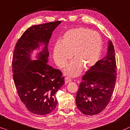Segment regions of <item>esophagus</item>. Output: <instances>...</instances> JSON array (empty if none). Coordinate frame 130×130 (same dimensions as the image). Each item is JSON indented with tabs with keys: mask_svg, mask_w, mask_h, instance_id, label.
<instances>
[{
	"mask_svg": "<svg viewBox=\"0 0 130 130\" xmlns=\"http://www.w3.org/2000/svg\"><path fill=\"white\" fill-rule=\"evenodd\" d=\"M71 81H72V79L69 77H66L65 78V84H67V83L71 82Z\"/></svg>",
	"mask_w": 130,
	"mask_h": 130,
	"instance_id": "obj_1",
	"label": "esophagus"
}]
</instances>
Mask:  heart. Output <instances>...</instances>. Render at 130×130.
<instances>
[{"instance_id": "obj_1", "label": "heart", "mask_w": 130, "mask_h": 130, "mask_svg": "<svg viewBox=\"0 0 130 130\" xmlns=\"http://www.w3.org/2000/svg\"><path fill=\"white\" fill-rule=\"evenodd\" d=\"M102 40L96 31L85 27L68 30L64 34L61 44L56 43L53 47V56L55 63L60 68L67 66L72 58L74 59L67 67V75L76 77L83 68H91L99 59Z\"/></svg>"}]
</instances>
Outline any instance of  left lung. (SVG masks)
Wrapping results in <instances>:
<instances>
[{
  "mask_svg": "<svg viewBox=\"0 0 130 130\" xmlns=\"http://www.w3.org/2000/svg\"><path fill=\"white\" fill-rule=\"evenodd\" d=\"M117 78L115 49L109 41L106 56L98 60L83 77L79 86L76 104L83 113H99L107 106L113 94Z\"/></svg>",
  "mask_w": 130,
  "mask_h": 130,
  "instance_id": "obj_1",
  "label": "left lung"
}]
</instances>
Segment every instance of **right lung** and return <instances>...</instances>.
Returning a JSON list of instances; mask_svg holds the SVG:
<instances>
[{"instance_id":"obj_1","label":"right lung","mask_w":130,"mask_h":130,"mask_svg":"<svg viewBox=\"0 0 130 130\" xmlns=\"http://www.w3.org/2000/svg\"><path fill=\"white\" fill-rule=\"evenodd\" d=\"M60 21L33 25L27 29L15 45L12 58L13 78L21 100L32 113L43 115L50 113L56 108L55 94L65 84L59 70L47 63V46L53 30ZM45 45L38 54V60L31 61L30 53Z\"/></svg>"}]
</instances>
